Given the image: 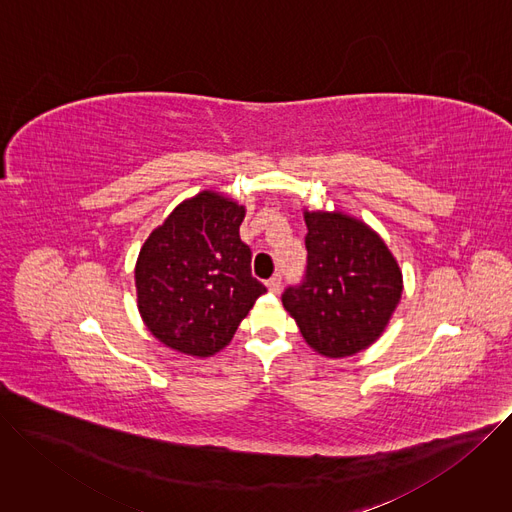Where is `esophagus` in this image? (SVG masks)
<instances>
[{"label": "esophagus", "mask_w": 512, "mask_h": 512, "mask_svg": "<svg viewBox=\"0 0 512 512\" xmlns=\"http://www.w3.org/2000/svg\"><path fill=\"white\" fill-rule=\"evenodd\" d=\"M267 287H269V291H273V294H279V289H281V275L275 273V275L267 281Z\"/></svg>", "instance_id": "obj_1"}]
</instances>
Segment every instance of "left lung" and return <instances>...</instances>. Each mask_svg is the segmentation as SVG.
I'll return each instance as SVG.
<instances>
[{
  "mask_svg": "<svg viewBox=\"0 0 512 512\" xmlns=\"http://www.w3.org/2000/svg\"><path fill=\"white\" fill-rule=\"evenodd\" d=\"M304 218L306 275L283 291V308L316 352L352 356L387 328L403 291L399 265L383 239L348 214L306 210Z\"/></svg>",
  "mask_w": 512,
  "mask_h": 512,
  "instance_id": "obj_1",
  "label": "left lung"
}]
</instances>
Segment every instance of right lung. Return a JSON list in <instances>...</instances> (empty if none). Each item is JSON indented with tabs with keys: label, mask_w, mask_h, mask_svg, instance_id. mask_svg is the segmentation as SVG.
Listing matches in <instances>:
<instances>
[{
	"label": "right lung",
	"mask_w": 512,
	"mask_h": 512,
	"mask_svg": "<svg viewBox=\"0 0 512 512\" xmlns=\"http://www.w3.org/2000/svg\"><path fill=\"white\" fill-rule=\"evenodd\" d=\"M245 206L216 192L178 204L143 243L135 265L137 308L166 346L210 356L223 350L265 285L251 275L239 237Z\"/></svg>",
	"instance_id": "1"
}]
</instances>
